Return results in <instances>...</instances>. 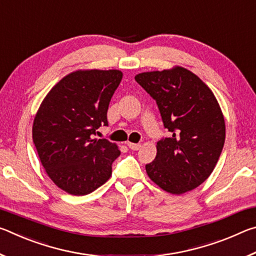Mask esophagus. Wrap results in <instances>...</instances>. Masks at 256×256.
<instances>
[{
	"label": "esophagus",
	"instance_id": "obj_1",
	"mask_svg": "<svg viewBox=\"0 0 256 256\" xmlns=\"http://www.w3.org/2000/svg\"><path fill=\"white\" fill-rule=\"evenodd\" d=\"M128 146L131 150H138V149L141 148V144H132V142H128Z\"/></svg>",
	"mask_w": 256,
	"mask_h": 256
}]
</instances>
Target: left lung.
I'll use <instances>...</instances> for the list:
<instances>
[{"instance_id": "left-lung-1", "label": "left lung", "mask_w": 256, "mask_h": 256, "mask_svg": "<svg viewBox=\"0 0 256 256\" xmlns=\"http://www.w3.org/2000/svg\"><path fill=\"white\" fill-rule=\"evenodd\" d=\"M136 81L157 102L164 126L172 133L157 142V156L146 164V174L168 193L196 188L214 172L226 136L214 92L182 66L138 73Z\"/></svg>"}]
</instances>
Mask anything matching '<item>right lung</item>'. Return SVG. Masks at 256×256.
Returning <instances> with one entry per match:
<instances>
[{"instance_id": "add662e5", "label": "right lung", "mask_w": 256, "mask_h": 256, "mask_svg": "<svg viewBox=\"0 0 256 256\" xmlns=\"http://www.w3.org/2000/svg\"><path fill=\"white\" fill-rule=\"evenodd\" d=\"M123 73L78 70L60 80L40 104L32 141L54 184L72 196H86L105 184L120 151L106 138H94L108 125L107 110Z\"/></svg>"}]
</instances>
